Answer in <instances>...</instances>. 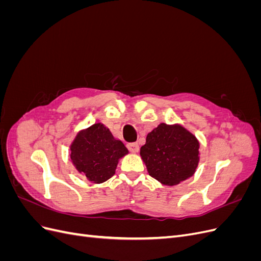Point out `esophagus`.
I'll use <instances>...</instances> for the list:
<instances>
[{
  "label": "esophagus",
  "instance_id": "1",
  "mask_svg": "<svg viewBox=\"0 0 261 261\" xmlns=\"http://www.w3.org/2000/svg\"><path fill=\"white\" fill-rule=\"evenodd\" d=\"M127 148L129 149L130 152H138V150H139V146L137 143L127 144Z\"/></svg>",
  "mask_w": 261,
  "mask_h": 261
}]
</instances>
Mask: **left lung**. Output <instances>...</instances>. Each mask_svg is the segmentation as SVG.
<instances>
[{
  "label": "left lung",
  "instance_id": "left-lung-1",
  "mask_svg": "<svg viewBox=\"0 0 261 261\" xmlns=\"http://www.w3.org/2000/svg\"><path fill=\"white\" fill-rule=\"evenodd\" d=\"M198 149V140L183 126L161 123L148 133L140 155L150 176L172 186L194 174Z\"/></svg>",
  "mask_w": 261,
  "mask_h": 261
}]
</instances>
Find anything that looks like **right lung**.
<instances>
[{"label":"right lung","mask_w":261,"mask_h":261,"mask_svg":"<svg viewBox=\"0 0 261 261\" xmlns=\"http://www.w3.org/2000/svg\"><path fill=\"white\" fill-rule=\"evenodd\" d=\"M127 152L122 141L101 123L78 133L70 146V159L76 169L98 184L114 175L118 159Z\"/></svg>","instance_id":"1"}]
</instances>
